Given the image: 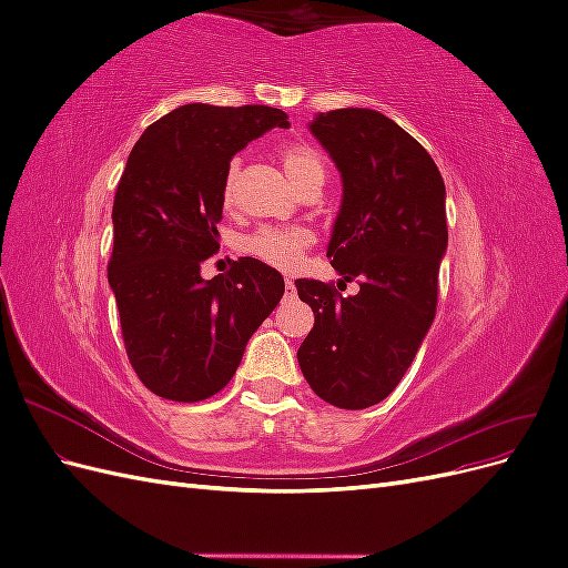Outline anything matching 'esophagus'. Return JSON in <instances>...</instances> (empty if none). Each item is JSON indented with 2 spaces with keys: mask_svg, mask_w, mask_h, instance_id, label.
<instances>
[{
  "mask_svg": "<svg viewBox=\"0 0 568 568\" xmlns=\"http://www.w3.org/2000/svg\"><path fill=\"white\" fill-rule=\"evenodd\" d=\"M296 298V284L286 280V291H284V301H294Z\"/></svg>",
  "mask_w": 568,
  "mask_h": 568,
  "instance_id": "1",
  "label": "esophagus"
}]
</instances>
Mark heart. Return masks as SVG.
Returning a JSON list of instances; mask_svg holds the SVG:
<instances>
[{"mask_svg": "<svg viewBox=\"0 0 568 568\" xmlns=\"http://www.w3.org/2000/svg\"><path fill=\"white\" fill-rule=\"evenodd\" d=\"M280 161L286 170L288 180L298 189L311 182H324V161L320 156V151L311 144H284L280 149ZM239 168H242V161L234 159L227 165L225 180H222V203H225V209H232L236 201ZM313 232L305 227H261L244 239L242 248L272 267L294 270L303 253L313 246Z\"/></svg>", "mask_w": 568, "mask_h": 568, "instance_id": "b5f03b06", "label": "heart"}]
</instances>
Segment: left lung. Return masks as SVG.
Here are the masks:
<instances>
[{
    "label": "left lung",
    "mask_w": 568,
    "mask_h": 568,
    "mask_svg": "<svg viewBox=\"0 0 568 568\" xmlns=\"http://www.w3.org/2000/svg\"><path fill=\"white\" fill-rule=\"evenodd\" d=\"M311 132L341 173V209L326 257L355 296L298 280L315 326L298 348L305 382L341 409L382 403L432 329L448 251L445 184L428 151L379 111L320 113Z\"/></svg>",
    "instance_id": "8db88e82"
}]
</instances>
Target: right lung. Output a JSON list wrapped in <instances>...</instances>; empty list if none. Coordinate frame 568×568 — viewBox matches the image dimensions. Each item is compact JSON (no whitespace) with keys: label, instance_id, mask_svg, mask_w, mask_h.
<instances>
[{"label":"right lung","instance_id":"right-lung-1","mask_svg":"<svg viewBox=\"0 0 568 568\" xmlns=\"http://www.w3.org/2000/svg\"><path fill=\"white\" fill-rule=\"evenodd\" d=\"M272 128H288L284 111L184 104L144 130L118 182L109 284L130 363L165 400L225 388L284 296L282 274L257 257L201 277L220 248L227 165Z\"/></svg>","mask_w":568,"mask_h":568}]
</instances>
